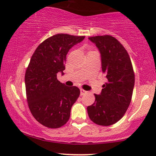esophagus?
Segmentation results:
<instances>
[{"mask_svg": "<svg viewBox=\"0 0 156 156\" xmlns=\"http://www.w3.org/2000/svg\"><path fill=\"white\" fill-rule=\"evenodd\" d=\"M87 93V92L86 91V90H84L83 89H80V95H85V94Z\"/></svg>", "mask_w": 156, "mask_h": 156, "instance_id": "1", "label": "esophagus"}]
</instances>
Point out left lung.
Segmentation results:
<instances>
[{"instance_id": "left-lung-1", "label": "left lung", "mask_w": 156, "mask_h": 156, "mask_svg": "<svg viewBox=\"0 0 156 156\" xmlns=\"http://www.w3.org/2000/svg\"><path fill=\"white\" fill-rule=\"evenodd\" d=\"M99 49L102 72L107 82L101 93L95 94V101L87 107L90 120L101 126H110L119 122L127 111L132 101L134 72L126 50L111 35L88 37Z\"/></svg>"}]
</instances>
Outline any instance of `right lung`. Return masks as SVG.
<instances>
[{
  "label": "right lung",
  "mask_w": 156,
  "mask_h": 156,
  "mask_svg": "<svg viewBox=\"0 0 156 156\" xmlns=\"http://www.w3.org/2000/svg\"><path fill=\"white\" fill-rule=\"evenodd\" d=\"M84 37L55 34L40 43L32 55L24 77L27 101L34 118L46 127L57 129L66 124L80 96L77 87L61 83L57 74H63L69 49Z\"/></svg>",
  "instance_id": "1"
}]
</instances>
